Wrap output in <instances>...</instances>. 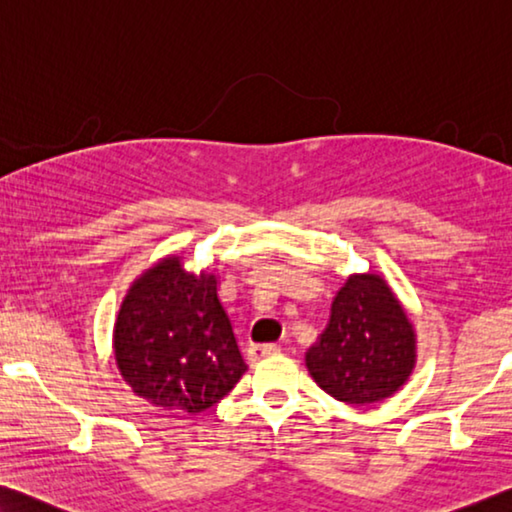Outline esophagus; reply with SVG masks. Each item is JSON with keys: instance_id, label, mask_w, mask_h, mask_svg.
Segmentation results:
<instances>
[{"instance_id": "obj_1", "label": "esophagus", "mask_w": 512, "mask_h": 512, "mask_svg": "<svg viewBox=\"0 0 512 512\" xmlns=\"http://www.w3.org/2000/svg\"><path fill=\"white\" fill-rule=\"evenodd\" d=\"M275 353H280V344H250L248 346L250 360H259V358H266V355H275Z\"/></svg>"}]
</instances>
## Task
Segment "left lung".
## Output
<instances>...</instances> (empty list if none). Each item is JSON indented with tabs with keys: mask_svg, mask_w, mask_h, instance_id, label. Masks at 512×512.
I'll use <instances>...</instances> for the list:
<instances>
[{
	"mask_svg": "<svg viewBox=\"0 0 512 512\" xmlns=\"http://www.w3.org/2000/svg\"><path fill=\"white\" fill-rule=\"evenodd\" d=\"M323 392L351 405L392 396L415 367V330L380 275H351L332 300L330 323L305 355Z\"/></svg>",
	"mask_w": 512,
	"mask_h": 512,
	"instance_id": "left-lung-1",
	"label": "left lung"
}]
</instances>
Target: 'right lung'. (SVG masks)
Instances as JSON below:
<instances>
[{"mask_svg": "<svg viewBox=\"0 0 512 512\" xmlns=\"http://www.w3.org/2000/svg\"><path fill=\"white\" fill-rule=\"evenodd\" d=\"M125 383L161 410L202 412L239 383L248 364L216 278L193 275L166 257L129 289L113 330Z\"/></svg>", "mask_w": 512, "mask_h": 512, "instance_id": "add662e5", "label": "right lung"}]
</instances>
